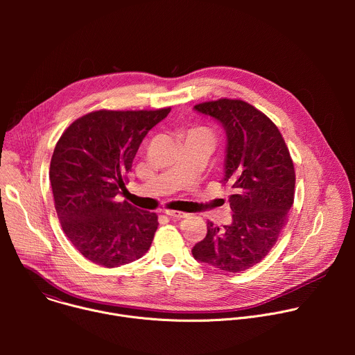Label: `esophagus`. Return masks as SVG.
<instances>
[{
  "label": "esophagus",
  "instance_id": "34e87169",
  "mask_svg": "<svg viewBox=\"0 0 355 355\" xmlns=\"http://www.w3.org/2000/svg\"><path fill=\"white\" fill-rule=\"evenodd\" d=\"M164 214L167 216H170L171 219H184V218H187V214L178 212V211H164Z\"/></svg>",
  "mask_w": 355,
  "mask_h": 355
}]
</instances>
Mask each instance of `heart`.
Here are the masks:
<instances>
[{
    "label": "heart",
    "mask_w": 355,
    "mask_h": 355,
    "mask_svg": "<svg viewBox=\"0 0 355 355\" xmlns=\"http://www.w3.org/2000/svg\"><path fill=\"white\" fill-rule=\"evenodd\" d=\"M191 132H195V133H199V135H204V136H207V137L212 139L211 132H209V130H207V129H193V130H191Z\"/></svg>",
    "instance_id": "heart-1"
}]
</instances>
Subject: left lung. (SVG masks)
Returning a JSON list of instances; mask_svg holds the SVG:
<instances>
[{"label": "left lung", "mask_w": 355, "mask_h": 355, "mask_svg": "<svg viewBox=\"0 0 355 355\" xmlns=\"http://www.w3.org/2000/svg\"><path fill=\"white\" fill-rule=\"evenodd\" d=\"M193 110L211 116L226 133L225 175L232 223L208 222V233L192 247L195 260L226 272L260 263L274 247L293 204L295 170L278 128L240 99H218Z\"/></svg>", "instance_id": "left-lung-1"}]
</instances>
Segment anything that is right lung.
<instances>
[{
	"instance_id": "add662e5",
	"label": "right lung",
	"mask_w": 355,
	"mask_h": 355,
	"mask_svg": "<svg viewBox=\"0 0 355 355\" xmlns=\"http://www.w3.org/2000/svg\"><path fill=\"white\" fill-rule=\"evenodd\" d=\"M170 111L91 112L74 121L55 147L49 174L55 208L67 239L94 264L132 263L153 241L157 215L115 196L125 189L144 136Z\"/></svg>"
}]
</instances>
